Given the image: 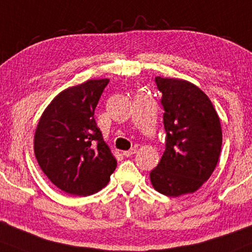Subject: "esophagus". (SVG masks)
Here are the masks:
<instances>
[{"mask_svg":"<svg viewBox=\"0 0 252 252\" xmlns=\"http://www.w3.org/2000/svg\"><path fill=\"white\" fill-rule=\"evenodd\" d=\"M135 152H136V149L131 148L130 150H128V151H123V156H126V157H131Z\"/></svg>","mask_w":252,"mask_h":252,"instance_id":"obj_1","label":"esophagus"}]
</instances>
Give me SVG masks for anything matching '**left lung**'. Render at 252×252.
Segmentation results:
<instances>
[{
    "mask_svg": "<svg viewBox=\"0 0 252 252\" xmlns=\"http://www.w3.org/2000/svg\"><path fill=\"white\" fill-rule=\"evenodd\" d=\"M161 93L165 151L150 173L152 186L167 196L193 193L209 179L218 164L222 131L218 113L195 85L156 76Z\"/></svg>",
    "mask_w": 252,
    "mask_h": 252,
    "instance_id": "8db88e82",
    "label": "left lung"
}]
</instances>
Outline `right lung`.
<instances>
[{
	"label": "right lung",
	"instance_id": "add662e5",
	"mask_svg": "<svg viewBox=\"0 0 252 252\" xmlns=\"http://www.w3.org/2000/svg\"><path fill=\"white\" fill-rule=\"evenodd\" d=\"M109 79L88 80L57 95L38 122L34 155L45 176L72 195L102 189L117 161L97 128L94 111Z\"/></svg>",
	"mask_w": 252,
	"mask_h": 252
}]
</instances>
